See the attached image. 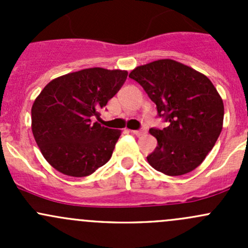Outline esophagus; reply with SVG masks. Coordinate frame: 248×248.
I'll return each mask as SVG.
<instances>
[{
	"label": "esophagus",
	"instance_id": "obj_1",
	"mask_svg": "<svg viewBox=\"0 0 248 248\" xmlns=\"http://www.w3.org/2000/svg\"><path fill=\"white\" fill-rule=\"evenodd\" d=\"M132 133L134 134V136H142V134L146 133V128H141V129H137V131H132Z\"/></svg>",
	"mask_w": 248,
	"mask_h": 248
}]
</instances>
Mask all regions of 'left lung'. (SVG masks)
Listing matches in <instances>:
<instances>
[{"label":"left lung","instance_id":"8db88e82","mask_svg":"<svg viewBox=\"0 0 248 248\" xmlns=\"http://www.w3.org/2000/svg\"><path fill=\"white\" fill-rule=\"evenodd\" d=\"M168 122L151 128L157 147L147 156L156 170L179 176L194 170L216 144L223 126L224 106L210 79L174 60H158L129 73Z\"/></svg>","mask_w":248,"mask_h":248}]
</instances>
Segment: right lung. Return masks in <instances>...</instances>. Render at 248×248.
<instances>
[{
	"instance_id": "add662e5",
	"label": "right lung",
	"mask_w": 248,
	"mask_h": 248,
	"mask_svg": "<svg viewBox=\"0 0 248 248\" xmlns=\"http://www.w3.org/2000/svg\"><path fill=\"white\" fill-rule=\"evenodd\" d=\"M127 71L87 68L51 80L32 106V133L44 158L68 176L91 175L111 157L121 132L92 122Z\"/></svg>"
}]
</instances>
